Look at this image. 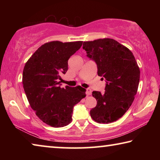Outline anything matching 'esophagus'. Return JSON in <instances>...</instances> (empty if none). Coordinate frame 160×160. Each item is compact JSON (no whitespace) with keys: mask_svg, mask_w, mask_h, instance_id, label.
I'll use <instances>...</instances> for the list:
<instances>
[{"mask_svg":"<svg viewBox=\"0 0 160 160\" xmlns=\"http://www.w3.org/2000/svg\"><path fill=\"white\" fill-rule=\"evenodd\" d=\"M91 93H92L91 89H90V88L86 89V94H87V95H88H88H90Z\"/></svg>","mask_w":160,"mask_h":160,"instance_id":"1","label":"esophagus"}]
</instances>
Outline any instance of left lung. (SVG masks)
Returning a JSON list of instances; mask_svg holds the SVG:
<instances>
[{"mask_svg": "<svg viewBox=\"0 0 160 160\" xmlns=\"http://www.w3.org/2000/svg\"><path fill=\"white\" fill-rule=\"evenodd\" d=\"M82 48L106 81L104 93L92 92L97 104L90 111L91 117L99 123L116 121L131 106L138 88L140 69L133 54L109 38L83 42Z\"/></svg>", "mask_w": 160, "mask_h": 160, "instance_id": "obj_1", "label": "left lung"}]
</instances>
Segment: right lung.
<instances>
[{
	"instance_id": "obj_1",
	"label": "right lung",
	"mask_w": 160,
	"mask_h": 160,
	"mask_svg": "<svg viewBox=\"0 0 160 160\" xmlns=\"http://www.w3.org/2000/svg\"><path fill=\"white\" fill-rule=\"evenodd\" d=\"M82 42H51L41 46L27 62L22 84L27 98L37 116L54 128L71 122L75 104L85 97V89L66 85L61 88V74L68 61L80 48Z\"/></svg>"
}]
</instances>
